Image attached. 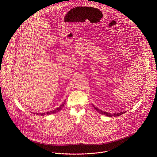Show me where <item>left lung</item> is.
Returning <instances> with one entry per match:
<instances>
[{
  "instance_id": "1",
  "label": "left lung",
  "mask_w": 157,
  "mask_h": 157,
  "mask_svg": "<svg viewBox=\"0 0 157 157\" xmlns=\"http://www.w3.org/2000/svg\"><path fill=\"white\" fill-rule=\"evenodd\" d=\"M93 107H94V108L98 112V113H99L100 114H104V115H105V116H109V117H113V116L116 117V116H121V115H122V114H124V113H126V111H125V112H123V113H117V114H110V113H107V112L102 111V110L99 109L98 108L95 107L94 105H93Z\"/></svg>"
}]
</instances>
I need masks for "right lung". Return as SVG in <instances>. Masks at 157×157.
<instances>
[{
    "label": "right lung",
    "mask_w": 157,
    "mask_h": 157,
    "mask_svg": "<svg viewBox=\"0 0 157 157\" xmlns=\"http://www.w3.org/2000/svg\"><path fill=\"white\" fill-rule=\"evenodd\" d=\"M64 103H65V101H64V102L59 107H58V108H56V109H55V110H52V111H50V112H48V113H38V114H37V115H41V116H44V115H50V114H54V113H57V112H58V111H59L63 107V106H64Z\"/></svg>",
    "instance_id": "1"
}]
</instances>
